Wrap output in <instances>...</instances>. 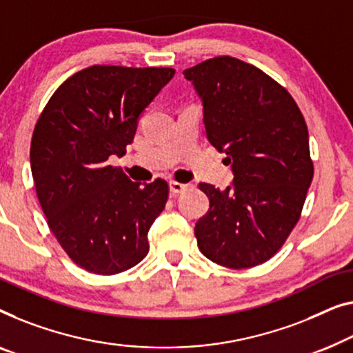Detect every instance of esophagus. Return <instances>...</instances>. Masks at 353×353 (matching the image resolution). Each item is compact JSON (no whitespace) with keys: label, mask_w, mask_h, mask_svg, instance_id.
<instances>
[{"label":"esophagus","mask_w":353,"mask_h":353,"mask_svg":"<svg viewBox=\"0 0 353 353\" xmlns=\"http://www.w3.org/2000/svg\"><path fill=\"white\" fill-rule=\"evenodd\" d=\"M188 185H183V183H176V181H170V192L172 196H178V194L186 191Z\"/></svg>","instance_id":"1"}]
</instances>
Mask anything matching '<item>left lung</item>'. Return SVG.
<instances>
[{"label":"left lung","instance_id":"8db88e82","mask_svg":"<svg viewBox=\"0 0 353 353\" xmlns=\"http://www.w3.org/2000/svg\"><path fill=\"white\" fill-rule=\"evenodd\" d=\"M183 74L202 100L208 141L234 173L224 191L199 185L210 201L194 229L199 250L224 268L263 264L299 221L314 178L303 113L277 81L229 55Z\"/></svg>","mask_w":353,"mask_h":353}]
</instances>
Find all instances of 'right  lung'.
<instances>
[{
    "label": "right lung",
    "mask_w": 353,
    "mask_h": 353,
    "mask_svg": "<svg viewBox=\"0 0 353 353\" xmlns=\"http://www.w3.org/2000/svg\"><path fill=\"white\" fill-rule=\"evenodd\" d=\"M173 68L94 65L54 92L34 125L30 164L49 229L79 268L114 275L150 252L148 231L168 185L134 183L110 156H124L139 117Z\"/></svg>",
    "instance_id": "obj_1"
}]
</instances>
